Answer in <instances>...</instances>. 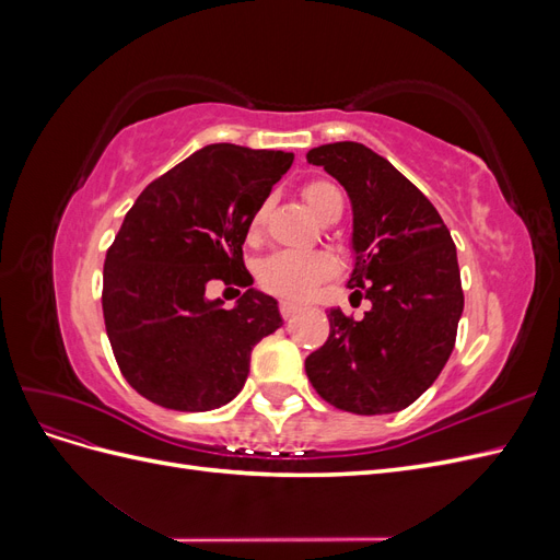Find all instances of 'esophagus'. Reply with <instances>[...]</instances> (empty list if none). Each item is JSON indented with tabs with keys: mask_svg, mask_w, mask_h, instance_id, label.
I'll return each instance as SVG.
<instances>
[{
	"mask_svg": "<svg viewBox=\"0 0 560 560\" xmlns=\"http://www.w3.org/2000/svg\"><path fill=\"white\" fill-rule=\"evenodd\" d=\"M296 311H299V303H294V301H290V299H282V301H280V315H282L284 319L292 317Z\"/></svg>",
	"mask_w": 560,
	"mask_h": 560,
	"instance_id": "34e87169",
	"label": "esophagus"
}]
</instances>
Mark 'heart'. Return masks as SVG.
<instances>
[{
	"label": "heart",
	"mask_w": 560,
	"mask_h": 560,
	"mask_svg": "<svg viewBox=\"0 0 560 560\" xmlns=\"http://www.w3.org/2000/svg\"><path fill=\"white\" fill-rule=\"evenodd\" d=\"M303 198L319 219H327L334 212H343V196L331 182L311 179L303 184ZM268 212V200L252 212L247 233L257 238ZM334 273V261L319 252H276L257 266L259 284L266 292H273L290 299H306L315 287Z\"/></svg>",
	"instance_id": "b5f03b06"
}]
</instances>
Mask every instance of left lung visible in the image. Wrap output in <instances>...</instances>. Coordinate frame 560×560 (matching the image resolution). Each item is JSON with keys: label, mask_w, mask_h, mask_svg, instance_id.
I'll use <instances>...</instances> for the list:
<instances>
[{"label": "left lung", "mask_w": 560, "mask_h": 560, "mask_svg": "<svg viewBox=\"0 0 560 560\" xmlns=\"http://www.w3.org/2000/svg\"><path fill=\"white\" fill-rule=\"evenodd\" d=\"M352 202L350 299L371 301L362 319L329 311V338L306 358L317 395L358 416L413 404L448 362L465 296L446 224L416 184L360 142L311 149Z\"/></svg>", "instance_id": "1"}]
</instances>
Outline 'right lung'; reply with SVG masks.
Instances as JSON below:
<instances>
[{
	"mask_svg": "<svg viewBox=\"0 0 560 560\" xmlns=\"http://www.w3.org/2000/svg\"><path fill=\"white\" fill-rule=\"evenodd\" d=\"M294 154L208 144L151 182L105 257L103 315L124 378L163 409L210 411L241 393L249 354L282 317L252 290L243 243L252 212ZM212 279L245 285L233 312L208 302Z\"/></svg>",
	"mask_w": 560,
	"mask_h": 560,
	"instance_id": "add662e5",
	"label": "right lung"
}]
</instances>
